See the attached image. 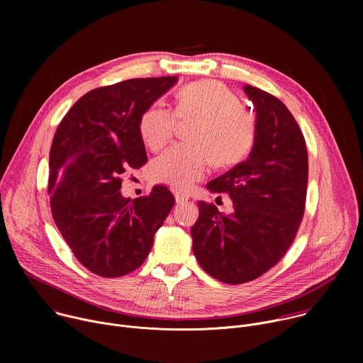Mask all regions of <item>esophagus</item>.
Returning a JSON list of instances; mask_svg holds the SVG:
<instances>
[{"label":"esophagus","mask_w":363,"mask_h":363,"mask_svg":"<svg viewBox=\"0 0 363 363\" xmlns=\"http://www.w3.org/2000/svg\"><path fill=\"white\" fill-rule=\"evenodd\" d=\"M188 199H189V195H186V194H184V192H179V191H175V201H177L178 203L186 202Z\"/></svg>","instance_id":"34e87169"}]
</instances>
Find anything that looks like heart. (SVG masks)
I'll list each match as a JSON object with an SVG mask.
<instances>
[{
  "mask_svg": "<svg viewBox=\"0 0 363 363\" xmlns=\"http://www.w3.org/2000/svg\"><path fill=\"white\" fill-rule=\"evenodd\" d=\"M198 119L189 139L171 146L153 161L152 178L177 189H188L210 171L211 164L227 168L242 162L257 139L255 115L223 82L196 80L177 93V106H149L139 121L143 143L152 150L164 147L177 130L178 119Z\"/></svg>",
  "mask_w": 363,
  "mask_h": 363,
  "instance_id": "b5f03b06",
  "label": "heart"
}]
</instances>
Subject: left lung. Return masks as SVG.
Here are the masks:
<instances>
[{
  "label": "left lung",
  "instance_id": "obj_1",
  "mask_svg": "<svg viewBox=\"0 0 363 363\" xmlns=\"http://www.w3.org/2000/svg\"><path fill=\"white\" fill-rule=\"evenodd\" d=\"M257 112V139L250 157L211 181V192H227L234 211L224 216L198 201L191 228L199 266L227 284H241L274 267L296 238L303 220L308 160L304 136L284 103L244 86Z\"/></svg>",
  "mask_w": 363,
  "mask_h": 363
}]
</instances>
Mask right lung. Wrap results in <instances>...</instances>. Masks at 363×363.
I'll return each instance as SVG.
<instances>
[{
    "mask_svg": "<svg viewBox=\"0 0 363 363\" xmlns=\"http://www.w3.org/2000/svg\"><path fill=\"white\" fill-rule=\"evenodd\" d=\"M177 80L130 79L93 89L56 130L48 164L51 214L74 257L97 276L121 277L142 266L175 203L164 185L135 199L119 189L122 174L147 161L140 116Z\"/></svg>",
    "mask_w": 363,
    "mask_h": 363,
    "instance_id": "add662e5",
    "label": "right lung"
}]
</instances>
